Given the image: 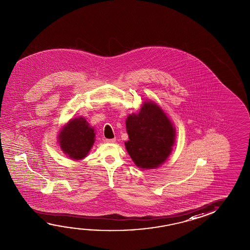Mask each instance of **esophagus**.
I'll return each mask as SVG.
<instances>
[{"mask_svg":"<svg viewBox=\"0 0 250 250\" xmlns=\"http://www.w3.org/2000/svg\"><path fill=\"white\" fill-rule=\"evenodd\" d=\"M105 143H114L116 139H105L104 140Z\"/></svg>","mask_w":250,"mask_h":250,"instance_id":"34e87169","label":"esophagus"}]
</instances>
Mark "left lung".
I'll list each match as a JSON object with an SVG mask.
<instances>
[{"mask_svg": "<svg viewBox=\"0 0 250 250\" xmlns=\"http://www.w3.org/2000/svg\"><path fill=\"white\" fill-rule=\"evenodd\" d=\"M129 140L125 142L135 164L143 169L158 167L167 160L175 139V129L163 110L146 102L139 113L126 119Z\"/></svg>", "mask_w": 250, "mask_h": 250, "instance_id": "left-lung-1", "label": "left lung"}]
</instances>
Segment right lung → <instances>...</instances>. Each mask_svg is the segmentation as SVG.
<instances>
[{
    "mask_svg": "<svg viewBox=\"0 0 250 250\" xmlns=\"http://www.w3.org/2000/svg\"><path fill=\"white\" fill-rule=\"evenodd\" d=\"M94 139V129L82 117L70 120L58 137L62 150L70 159L77 160L87 155Z\"/></svg>",
    "mask_w": 250,
    "mask_h": 250,
    "instance_id": "1",
    "label": "right lung"
}]
</instances>
